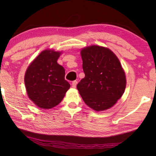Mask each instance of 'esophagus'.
Returning <instances> with one entry per match:
<instances>
[{
  "label": "esophagus",
  "instance_id": "1",
  "mask_svg": "<svg viewBox=\"0 0 156 156\" xmlns=\"http://www.w3.org/2000/svg\"><path fill=\"white\" fill-rule=\"evenodd\" d=\"M76 84H77V81H73L72 83V87H73V88H76Z\"/></svg>",
  "mask_w": 156,
  "mask_h": 156
}]
</instances>
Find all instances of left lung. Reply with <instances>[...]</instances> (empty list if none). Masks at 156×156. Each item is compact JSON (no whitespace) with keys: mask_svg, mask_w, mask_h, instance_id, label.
Segmentation results:
<instances>
[{"mask_svg":"<svg viewBox=\"0 0 156 156\" xmlns=\"http://www.w3.org/2000/svg\"><path fill=\"white\" fill-rule=\"evenodd\" d=\"M81 55L85 76L76 88L89 107L97 112L108 109L120 99L126 88L120 62L109 49L97 45L82 49Z\"/></svg>","mask_w":156,"mask_h":156,"instance_id":"left-lung-1","label":"left lung"}]
</instances>
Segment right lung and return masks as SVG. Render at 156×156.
Listing matches in <instances>:
<instances>
[{"mask_svg":"<svg viewBox=\"0 0 156 156\" xmlns=\"http://www.w3.org/2000/svg\"><path fill=\"white\" fill-rule=\"evenodd\" d=\"M59 55L53 50L42 51L25 72L27 95L40 108L48 109L58 105L70 87L65 79V69L57 62Z\"/></svg>","mask_w":156,"mask_h":156,"instance_id":"right-lung-1","label":"right lung"}]
</instances>
